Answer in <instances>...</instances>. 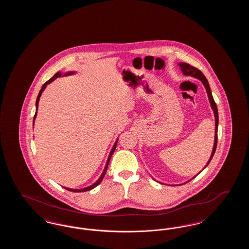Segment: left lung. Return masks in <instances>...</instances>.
<instances>
[{
  "label": "left lung",
  "mask_w": 249,
  "mask_h": 249,
  "mask_svg": "<svg viewBox=\"0 0 249 249\" xmlns=\"http://www.w3.org/2000/svg\"><path fill=\"white\" fill-rule=\"evenodd\" d=\"M179 66L181 67V70H182L183 73H184L185 75H191V76L196 77V78H198V79H200V80H201L202 84L204 85V87H205L206 92H207L208 98H209V102H210L211 107H212V109L213 110L214 120H215L214 142H213V151H212L211 157H210V159H209L208 162L206 163V165L204 167V168H206V167L208 166V164L210 163V161H211V160H212V158L213 157V154H214V152H215L216 145H217V127H218V113H217V107H216V105H215V103H214V101H213V95H212V92H211V89H210V87H209V83H208V81H207L206 77L203 75V73H202L199 69H197L196 67L191 66V65H190L189 63H186V62H180V63H179ZM204 168H203V169H204ZM203 169H202V170H203ZM200 173H201V172H200Z\"/></svg>",
  "instance_id": "8db88e82"
}]
</instances>
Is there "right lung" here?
<instances>
[{
    "mask_svg": "<svg viewBox=\"0 0 249 249\" xmlns=\"http://www.w3.org/2000/svg\"><path fill=\"white\" fill-rule=\"evenodd\" d=\"M72 72H68V73H66V74H71ZM61 76V73L60 72H57L52 78H50L49 80H48L46 83L43 85V87H42V89H41V90H40V92H39V94L37 96V99H36V110L38 109V103H39V100H40V97H41V95H42V92L44 91V89H46V87H47V85H48L49 83H51L52 81H54L56 78H58V77H60ZM36 115H35V118H34V123H35V119H36ZM117 142H118V140L116 141L115 142V144H114V146H113V148H112V150H111V152H110V154H109V157H108V160H107V165L105 167V170H104V172H103V174H102V176H101V178L98 179V181L97 182H95L93 185H91V186H89V187H88V188H85V189H81V190H71V189H67V188H65L67 190H70V191H72V192H83V191H88V190H92V189H94L95 187H97L101 182H102V180L104 179L105 178V176H106V173H107V167H108V164H109V161H110V159H111V156L113 155V153L115 152V149H116V147H117Z\"/></svg>",
    "mask_w": 249,
    "mask_h": 249,
    "instance_id": "obj_1",
    "label": "right lung"
}]
</instances>
